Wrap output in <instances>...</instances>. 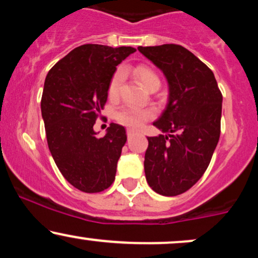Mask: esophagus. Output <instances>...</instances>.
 <instances>
[{
    "instance_id": "1",
    "label": "esophagus",
    "mask_w": 258,
    "mask_h": 258,
    "mask_svg": "<svg viewBox=\"0 0 258 258\" xmlns=\"http://www.w3.org/2000/svg\"><path fill=\"white\" fill-rule=\"evenodd\" d=\"M136 135V131L135 130H132V128H128L127 130V137L128 138H131V137H133V136Z\"/></svg>"
}]
</instances>
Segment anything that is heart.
<instances>
[{
	"mask_svg": "<svg viewBox=\"0 0 258 258\" xmlns=\"http://www.w3.org/2000/svg\"><path fill=\"white\" fill-rule=\"evenodd\" d=\"M135 74L137 76V79L141 81V84L144 86V87L149 88L150 86L153 85H160V79L159 76L156 75L155 73L153 72L152 69L147 67H137L135 69ZM123 80V72L122 70H117L116 73L112 75V78L110 80V84H109V96L110 97H115L117 96L119 93L121 84H122ZM154 116V110L153 109L146 108H137V106H132V105H125L122 108L119 109L116 111V120L119 121L120 123L122 125L130 126V127H141L144 122L148 120H150Z\"/></svg>",
	"mask_w": 258,
	"mask_h": 258,
	"instance_id": "1",
	"label": "heart"
}]
</instances>
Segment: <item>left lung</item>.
Instances as JSON below:
<instances>
[{
    "mask_svg": "<svg viewBox=\"0 0 258 258\" xmlns=\"http://www.w3.org/2000/svg\"><path fill=\"white\" fill-rule=\"evenodd\" d=\"M168 84V102L154 126L165 135L148 137L144 156L148 184L176 197L201 178L221 135L222 93L214 73L179 44L138 47Z\"/></svg>",
    "mask_w": 258,
    "mask_h": 258,
    "instance_id": "1",
    "label": "left lung"
}]
</instances>
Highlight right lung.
I'll return each mask as SVG.
<instances>
[{"label":"right lung","mask_w":258,"mask_h":258,"mask_svg":"<svg viewBox=\"0 0 258 258\" xmlns=\"http://www.w3.org/2000/svg\"><path fill=\"white\" fill-rule=\"evenodd\" d=\"M135 52L133 47L82 44L60 59L44 80L41 112L49 152L64 178L85 193L104 190L115 179L126 130L110 123L99 138L93 125L116 67Z\"/></svg>","instance_id":"obj_1"}]
</instances>
